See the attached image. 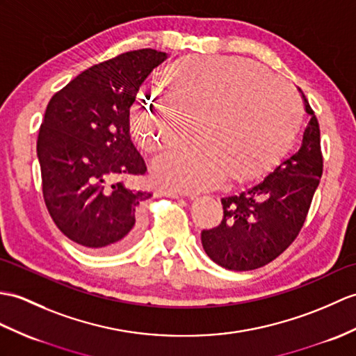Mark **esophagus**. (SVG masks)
<instances>
[{
    "label": "esophagus",
    "mask_w": 356,
    "mask_h": 356,
    "mask_svg": "<svg viewBox=\"0 0 356 356\" xmlns=\"http://www.w3.org/2000/svg\"><path fill=\"white\" fill-rule=\"evenodd\" d=\"M158 195L171 197V198H180V194H177V193H175V191H168V189H159Z\"/></svg>",
    "instance_id": "obj_1"
}]
</instances>
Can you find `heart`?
I'll return each mask as SVG.
<instances>
[{
  "mask_svg": "<svg viewBox=\"0 0 356 356\" xmlns=\"http://www.w3.org/2000/svg\"><path fill=\"white\" fill-rule=\"evenodd\" d=\"M168 102L144 97L130 127L145 152L184 139L195 126L197 145L172 148L152 162L153 179L179 193H198L227 179H261L290 150L302 124L299 97L259 63L235 56L186 54L162 70Z\"/></svg>",
  "mask_w": 356,
  "mask_h": 356,
  "instance_id": "obj_1",
  "label": "heart"
}]
</instances>
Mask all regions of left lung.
Listing matches in <instances>:
<instances>
[{"label": "left lung", "instance_id": "obj_1", "mask_svg": "<svg viewBox=\"0 0 356 356\" xmlns=\"http://www.w3.org/2000/svg\"><path fill=\"white\" fill-rule=\"evenodd\" d=\"M300 95L309 122L299 150L258 185L221 198V225L202 232L206 254L222 268L249 271L264 267L290 247L307 218L323 172V158L318 121L302 90Z\"/></svg>", "mask_w": 356, "mask_h": 356}]
</instances>
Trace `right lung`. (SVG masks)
I'll return each instance as SVG.
<instances>
[{"mask_svg":"<svg viewBox=\"0 0 356 356\" xmlns=\"http://www.w3.org/2000/svg\"><path fill=\"white\" fill-rule=\"evenodd\" d=\"M165 59L152 48L120 54L79 74L47 106L36 145L44 200L60 232L89 252H121L139 236L140 203L152 194L117 179L145 175L129 115Z\"/></svg>","mask_w":356,"mask_h":356,"instance_id":"right-lung-1","label":"right lung"}]
</instances>
